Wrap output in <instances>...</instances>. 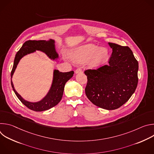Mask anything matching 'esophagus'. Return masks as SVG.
Here are the masks:
<instances>
[{"mask_svg":"<svg viewBox=\"0 0 154 154\" xmlns=\"http://www.w3.org/2000/svg\"><path fill=\"white\" fill-rule=\"evenodd\" d=\"M82 72V69H81V68H77V69L75 70V74H79V73H80V72Z\"/></svg>","mask_w":154,"mask_h":154,"instance_id":"34e87169","label":"esophagus"}]
</instances>
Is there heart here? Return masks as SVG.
<instances>
[{
  "mask_svg": "<svg viewBox=\"0 0 154 154\" xmlns=\"http://www.w3.org/2000/svg\"><path fill=\"white\" fill-rule=\"evenodd\" d=\"M109 53L106 48L88 44L80 46L70 54L71 60L77 63L83 64L88 61L91 67H96L105 63L108 58Z\"/></svg>",
  "mask_w": 154,
  "mask_h": 154,
  "instance_id": "obj_1",
  "label": "heart"
}]
</instances>
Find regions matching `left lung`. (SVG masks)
<instances>
[{
    "label": "left lung",
    "mask_w": 154,
    "mask_h": 154,
    "mask_svg": "<svg viewBox=\"0 0 154 154\" xmlns=\"http://www.w3.org/2000/svg\"><path fill=\"white\" fill-rule=\"evenodd\" d=\"M108 45L113 51L109 64L85 71L88 79L85 93L95 105L112 110L124 105L135 91L138 62L128 47Z\"/></svg>",
    "instance_id": "1"
}]
</instances>
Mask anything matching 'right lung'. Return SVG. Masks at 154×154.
I'll return each mask as SVG.
<instances>
[{"label":"right lung","mask_w":154,"mask_h":154,"mask_svg":"<svg viewBox=\"0 0 154 154\" xmlns=\"http://www.w3.org/2000/svg\"><path fill=\"white\" fill-rule=\"evenodd\" d=\"M36 51L44 52L53 61L57 60L59 57V55L56 51L55 41L52 39L48 41L29 40L25 42L22 48L16 54L13 69L11 72V84L16 96L24 105L32 110L35 112H42L48 110V109L54 107L60 102L63 97L64 85L66 83L72 78L74 74V71L61 72L57 69H54L53 71L52 84L47 94L38 102H33L25 100L14 89L12 78L20 59L28 54L35 52Z\"/></svg>","instance_id":"obj_1"}]
</instances>
